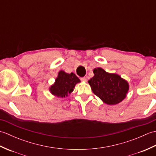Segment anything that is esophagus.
<instances>
[{
	"label": "esophagus",
	"instance_id": "esophagus-1",
	"mask_svg": "<svg viewBox=\"0 0 156 156\" xmlns=\"http://www.w3.org/2000/svg\"><path fill=\"white\" fill-rule=\"evenodd\" d=\"M80 80L82 82H87V78H86V77H82V78H80Z\"/></svg>",
	"mask_w": 156,
	"mask_h": 156
}]
</instances>
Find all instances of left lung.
I'll return each instance as SVG.
<instances>
[{"instance_id":"obj_1","label":"left lung","mask_w":156,"mask_h":156,"mask_svg":"<svg viewBox=\"0 0 156 156\" xmlns=\"http://www.w3.org/2000/svg\"><path fill=\"white\" fill-rule=\"evenodd\" d=\"M94 76L88 80L92 92L105 103L113 105L126 97L128 82L117 74L108 73L101 68L93 69Z\"/></svg>"}]
</instances>
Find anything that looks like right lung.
Segmentation results:
<instances>
[{
  "mask_svg": "<svg viewBox=\"0 0 156 156\" xmlns=\"http://www.w3.org/2000/svg\"><path fill=\"white\" fill-rule=\"evenodd\" d=\"M79 82H80V79L74 73L68 74L61 70L59 72L54 84L49 88V91L55 97L65 98L74 90L75 85Z\"/></svg>",
  "mask_w": 156,
  "mask_h": 156,
  "instance_id": "add662e5",
  "label": "right lung"
}]
</instances>
